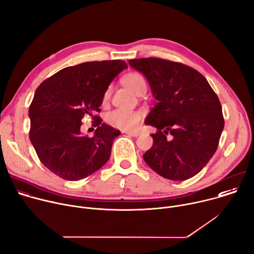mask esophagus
I'll list each match as a JSON object with an SVG mask.
<instances>
[{
    "mask_svg": "<svg viewBox=\"0 0 254 254\" xmlns=\"http://www.w3.org/2000/svg\"><path fill=\"white\" fill-rule=\"evenodd\" d=\"M124 133H126L127 135H129V136H131V137H137V136L139 135V133L136 132V131H126V132H124Z\"/></svg>",
    "mask_w": 254,
    "mask_h": 254,
    "instance_id": "34e87169",
    "label": "esophagus"
}]
</instances>
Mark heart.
<instances>
[{
    "instance_id": "1",
    "label": "heart",
    "mask_w": 254,
    "mask_h": 254,
    "mask_svg": "<svg viewBox=\"0 0 254 254\" xmlns=\"http://www.w3.org/2000/svg\"><path fill=\"white\" fill-rule=\"evenodd\" d=\"M122 82L127 90L131 93L139 95L146 91V80L142 74L138 72H130L122 78ZM110 97V90H107L104 95V101L106 102ZM142 112L140 111H127L117 109L110 112L106 117L107 123L117 129L123 131L134 130L140 120L142 119Z\"/></svg>"
}]
</instances>
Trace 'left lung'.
<instances>
[{
  "instance_id": "8db88e82",
  "label": "left lung",
  "mask_w": 254,
  "mask_h": 254,
  "mask_svg": "<svg viewBox=\"0 0 254 254\" xmlns=\"http://www.w3.org/2000/svg\"><path fill=\"white\" fill-rule=\"evenodd\" d=\"M129 64L145 75L157 100L145 119L157 129L145 162L167 180L192 178L218 148L224 118L217 95L203 74L181 63L148 58Z\"/></svg>"
}]
</instances>
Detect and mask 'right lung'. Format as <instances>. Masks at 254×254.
Segmentation results:
<instances>
[{
	"label": "right lung",
	"mask_w": 254,
	"mask_h": 254,
	"mask_svg": "<svg viewBox=\"0 0 254 254\" xmlns=\"http://www.w3.org/2000/svg\"><path fill=\"white\" fill-rule=\"evenodd\" d=\"M128 65L124 61L83 63L45 79L29 107L30 141L40 161L54 175L78 181L94 174L109 160L119 130L94 115L101 112L109 84ZM89 115L97 127L93 137L80 132Z\"/></svg>",
	"instance_id": "1"
}]
</instances>
